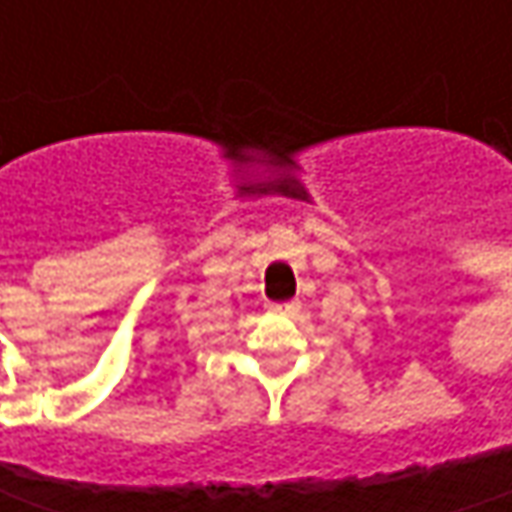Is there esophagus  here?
<instances>
[{"label":"esophagus","mask_w":512,"mask_h":512,"mask_svg":"<svg viewBox=\"0 0 512 512\" xmlns=\"http://www.w3.org/2000/svg\"><path fill=\"white\" fill-rule=\"evenodd\" d=\"M270 313L293 316V313H299V302H270Z\"/></svg>","instance_id":"esophagus-1"}]
</instances>
